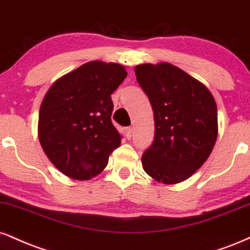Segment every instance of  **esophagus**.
<instances>
[{"mask_svg": "<svg viewBox=\"0 0 250 250\" xmlns=\"http://www.w3.org/2000/svg\"><path fill=\"white\" fill-rule=\"evenodd\" d=\"M131 133H133V129H131L130 127L125 128V137H127L128 140H130L131 138Z\"/></svg>", "mask_w": 250, "mask_h": 250, "instance_id": "34e87169", "label": "esophagus"}]
</instances>
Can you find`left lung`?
Returning a JSON list of instances; mask_svg holds the SVG:
<instances>
[{"instance_id": "8db88e82", "label": "left lung", "mask_w": 250, "mask_h": 250, "mask_svg": "<svg viewBox=\"0 0 250 250\" xmlns=\"http://www.w3.org/2000/svg\"><path fill=\"white\" fill-rule=\"evenodd\" d=\"M136 79L148 95L155 140L142 156L156 182L182 183L201 167L218 137V108L209 89L170 62L141 64Z\"/></svg>"}]
</instances>
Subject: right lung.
Listing matches in <instances>:
<instances>
[{
    "mask_svg": "<svg viewBox=\"0 0 250 250\" xmlns=\"http://www.w3.org/2000/svg\"><path fill=\"white\" fill-rule=\"evenodd\" d=\"M127 77L125 66L93 60L60 77L42 101L38 138L50 162L65 176H98L121 146L112 123V93Z\"/></svg>",
    "mask_w": 250,
    "mask_h": 250,
    "instance_id": "add662e5",
    "label": "right lung"
}]
</instances>
